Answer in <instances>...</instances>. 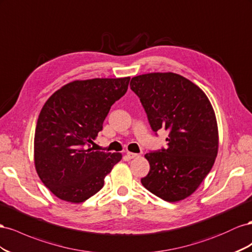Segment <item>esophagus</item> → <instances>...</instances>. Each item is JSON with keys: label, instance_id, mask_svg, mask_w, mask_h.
Listing matches in <instances>:
<instances>
[{"label": "esophagus", "instance_id": "obj_1", "mask_svg": "<svg viewBox=\"0 0 252 252\" xmlns=\"http://www.w3.org/2000/svg\"><path fill=\"white\" fill-rule=\"evenodd\" d=\"M137 156H138V154H136V153H133V152H126V157L128 158V159H133V158L137 157Z\"/></svg>", "mask_w": 252, "mask_h": 252}]
</instances>
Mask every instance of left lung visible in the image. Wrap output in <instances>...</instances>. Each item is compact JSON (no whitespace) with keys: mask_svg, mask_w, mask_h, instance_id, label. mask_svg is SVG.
Instances as JSON below:
<instances>
[{"mask_svg":"<svg viewBox=\"0 0 252 252\" xmlns=\"http://www.w3.org/2000/svg\"><path fill=\"white\" fill-rule=\"evenodd\" d=\"M130 88L155 134L169 132L167 149L145 155L150 171L141 184L166 202L185 199L209 174L218 155V124L209 99L197 85L174 73L134 77Z\"/></svg>","mask_w":252,"mask_h":252,"instance_id":"left-lung-1","label":"left lung"}]
</instances>
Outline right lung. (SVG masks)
<instances>
[{
	"mask_svg": "<svg viewBox=\"0 0 252 252\" xmlns=\"http://www.w3.org/2000/svg\"><path fill=\"white\" fill-rule=\"evenodd\" d=\"M128 82L130 77L74 81L43 105L34 132V164L57 197L84 202L102 188L104 177L120 161V153L94 151L91 145Z\"/></svg>",
	"mask_w": 252,
	"mask_h": 252,
	"instance_id": "add662e5",
	"label": "right lung"
}]
</instances>
